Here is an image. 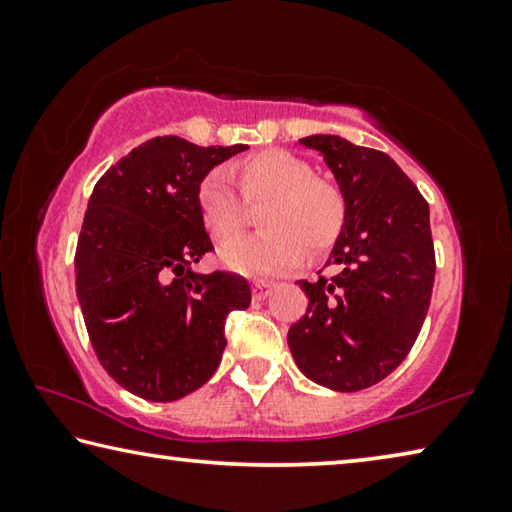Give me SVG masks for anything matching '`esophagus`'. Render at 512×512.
I'll use <instances>...</instances> for the list:
<instances>
[{
	"mask_svg": "<svg viewBox=\"0 0 512 512\" xmlns=\"http://www.w3.org/2000/svg\"><path fill=\"white\" fill-rule=\"evenodd\" d=\"M273 287H275L273 282H255V284H253V298H255V300L268 298V296H271Z\"/></svg>",
	"mask_w": 512,
	"mask_h": 512,
	"instance_id": "obj_1",
	"label": "esophagus"
}]
</instances>
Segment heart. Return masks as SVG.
Returning a JSON list of instances; mask_svg holds the SVG:
<instances>
[{"label": "heart", "instance_id": "b5f03b06", "mask_svg": "<svg viewBox=\"0 0 512 512\" xmlns=\"http://www.w3.org/2000/svg\"><path fill=\"white\" fill-rule=\"evenodd\" d=\"M241 195L250 205L264 203L257 216L264 232L223 246L221 257L232 271L273 275L296 266L302 248L325 255L343 235L348 201L341 187L316 176L307 160L271 149L237 164ZM244 200V201H245ZM198 212L216 241L237 237L246 223V204L223 169L207 173L198 185Z\"/></svg>", "mask_w": 512, "mask_h": 512}]
</instances>
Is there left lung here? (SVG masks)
<instances>
[{
	"instance_id": "8db88e82",
	"label": "left lung",
	"mask_w": 512,
	"mask_h": 512,
	"mask_svg": "<svg viewBox=\"0 0 512 512\" xmlns=\"http://www.w3.org/2000/svg\"><path fill=\"white\" fill-rule=\"evenodd\" d=\"M300 144L323 153L348 201V221L327 262L339 273L298 282L307 314L287 341L311 381L363 391L406 359L427 316L436 275L429 203L386 153L339 135Z\"/></svg>"
}]
</instances>
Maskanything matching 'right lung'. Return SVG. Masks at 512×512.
I'll use <instances>...</instances> for the list:
<instances>
[{
	"label": "right lung",
	"mask_w": 512,
	"mask_h": 512,
	"mask_svg": "<svg viewBox=\"0 0 512 512\" xmlns=\"http://www.w3.org/2000/svg\"><path fill=\"white\" fill-rule=\"evenodd\" d=\"M246 144L176 135L137 146L94 185L76 244V296L103 370L151 402L180 400L219 368L225 318L250 305L246 277L194 273L214 246L198 185Z\"/></svg>",
	"instance_id": "right-lung-1"
}]
</instances>
